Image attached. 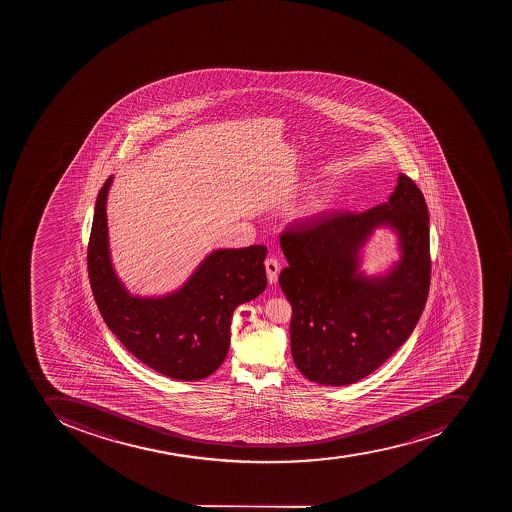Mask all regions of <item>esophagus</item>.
<instances>
[{
	"mask_svg": "<svg viewBox=\"0 0 512 512\" xmlns=\"http://www.w3.org/2000/svg\"><path fill=\"white\" fill-rule=\"evenodd\" d=\"M266 272L270 285L277 283L278 274H280V262L275 258L266 259Z\"/></svg>",
	"mask_w": 512,
	"mask_h": 512,
	"instance_id": "34e87169",
	"label": "esophagus"
}]
</instances>
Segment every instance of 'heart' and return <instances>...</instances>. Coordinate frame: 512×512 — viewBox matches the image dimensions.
<instances>
[{
    "label": "heart",
    "mask_w": 512,
    "mask_h": 512,
    "mask_svg": "<svg viewBox=\"0 0 512 512\" xmlns=\"http://www.w3.org/2000/svg\"><path fill=\"white\" fill-rule=\"evenodd\" d=\"M328 208V200L325 197H312L299 208L298 216L301 219H315L322 216Z\"/></svg>",
    "instance_id": "b5f03b06"
}]
</instances>
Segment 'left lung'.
Instances as JSON below:
<instances>
[{
	"mask_svg": "<svg viewBox=\"0 0 512 512\" xmlns=\"http://www.w3.org/2000/svg\"><path fill=\"white\" fill-rule=\"evenodd\" d=\"M379 228L395 235L400 258L368 275L364 248ZM280 246L288 267L278 283L293 307L291 355L309 381L357 383L410 338L426 306L431 258L426 202L408 176L399 174L387 202L298 224Z\"/></svg>",
	"mask_w": 512,
	"mask_h": 512,
	"instance_id": "obj_1",
	"label": "left lung"
}]
</instances>
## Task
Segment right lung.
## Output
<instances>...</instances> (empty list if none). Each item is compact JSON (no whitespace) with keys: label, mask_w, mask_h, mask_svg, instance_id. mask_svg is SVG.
<instances>
[{"label":"right lung","mask_w":512,"mask_h":512,"mask_svg":"<svg viewBox=\"0 0 512 512\" xmlns=\"http://www.w3.org/2000/svg\"><path fill=\"white\" fill-rule=\"evenodd\" d=\"M113 178L97 195L88 246L89 282L99 312L147 367L179 381L206 378L226 360L234 310L266 290L267 248H218L176 290L133 294L118 277L110 253L107 197Z\"/></svg>","instance_id":"1"}]
</instances>
